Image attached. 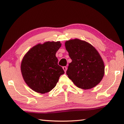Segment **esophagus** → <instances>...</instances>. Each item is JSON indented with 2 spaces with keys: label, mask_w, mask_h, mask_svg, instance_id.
Returning a JSON list of instances; mask_svg holds the SVG:
<instances>
[{
  "label": "esophagus",
  "mask_w": 124,
  "mask_h": 124,
  "mask_svg": "<svg viewBox=\"0 0 124 124\" xmlns=\"http://www.w3.org/2000/svg\"><path fill=\"white\" fill-rule=\"evenodd\" d=\"M63 70L65 72H66V71H67V67H63Z\"/></svg>",
  "instance_id": "obj_1"
}]
</instances>
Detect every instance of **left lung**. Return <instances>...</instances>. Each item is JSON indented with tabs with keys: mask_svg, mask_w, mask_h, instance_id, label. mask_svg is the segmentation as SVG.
<instances>
[{
	"mask_svg": "<svg viewBox=\"0 0 124 124\" xmlns=\"http://www.w3.org/2000/svg\"><path fill=\"white\" fill-rule=\"evenodd\" d=\"M72 62L67 75L78 87L88 89L101 82L104 75V63L95 47L84 40L76 38L65 42Z\"/></svg>",
	"mask_w": 124,
	"mask_h": 124,
	"instance_id": "1",
	"label": "left lung"
}]
</instances>
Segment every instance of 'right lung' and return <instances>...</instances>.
I'll return each mask as SVG.
<instances>
[{
  "label": "right lung",
  "mask_w": 124,
  "mask_h": 124,
  "mask_svg": "<svg viewBox=\"0 0 124 124\" xmlns=\"http://www.w3.org/2000/svg\"><path fill=\"white\" fill-rule=\"evenodd\" d=\"M60 41H46L30 48L23 56L21 71L23 79L37 93L44 94L53 89L61 75L64 73L58 65L56 53Z\"/></svg>",
  "instance_id": "1"
}]
</instances>
